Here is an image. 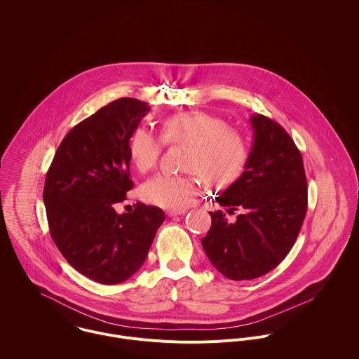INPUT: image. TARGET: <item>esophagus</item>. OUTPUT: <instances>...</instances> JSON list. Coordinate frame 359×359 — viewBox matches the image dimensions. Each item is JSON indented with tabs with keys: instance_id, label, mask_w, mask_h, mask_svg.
I'll list each match as a JSON object with an SVG mask.
<instances>
[{
	"instance_id": "esophagus-1",
	"label": "esophagus",
	"mask_w": 359,
	"mask_h": 359,
	"mask_svg": "<svg viewBox=\"0 0 359 359\" xmlns=\"http://www.w3.org/2000/svg\"><path fill=\"white\" fill-rule=\"evenodd\" d=\"M185 214V210H167L168 217H175V215H182Z\"/></svg>"
}]
</instances>
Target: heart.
<instances>
[{
	"label": "heart",
	"instance_id": "heart-1",
	"mask_svg": "<svg viewBox=\"0 0 359 359\" xmlns=\"http://www.w3.org/2000/svg\"><path fill=\"white\" fill-rule=\"evenodd\" d=\"M161 141L145 127H138L130 140L128 152L138 171L154 168L165 144L189 145L185 167L198 171L211 187L233 182L248 160L245 140L228 124L205 111H184L163 120ZM199 192L196 174L178 175L163 172L142 187V196L152 205L181 210L191 205Z\"/></svg>",
	"mask_w": 359,
	"mask_h": 359
}]
</instances>
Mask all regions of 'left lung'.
<instances>
[{
    "label": "left lung",
    "instance_id": "8db88e82",
    "mask_svg": "<svg viewBox=\"0 0 359 359\" xmlns=\"http://www.w3.org/2000/svg\"><path fill=\"white\" fill-rule=\"evenodd\" d=\"M253 145L242 175L215 202L239 210L235 221L210 211L205 256L228 279H256L292 250L307 212V178L294 141L273 120L253 114Z\"/></svg>",
    "mask_w": 359,
    "mask_h": 359
}]
</instances>
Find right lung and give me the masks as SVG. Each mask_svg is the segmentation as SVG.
Here are the masks:
<instances>
[{"instance_id": "obj_1", "label": "right lung", "mask_w": 359, "mask_h": 359, "mask_svg": "<svg viewBox=\"0 0 359 359\" xmlns=\"http://www.w3.org/2000/svg\"><path fill=\"white\" fill-rule=\"evenodd\" d=\"M149 109L135 98L103 106L67 133L47 172L52 239L76 271L102 285L121 283L142 266L165 219L154 205L114 208L133 189L130 138Z\"/></svg>"}]
</instances>
